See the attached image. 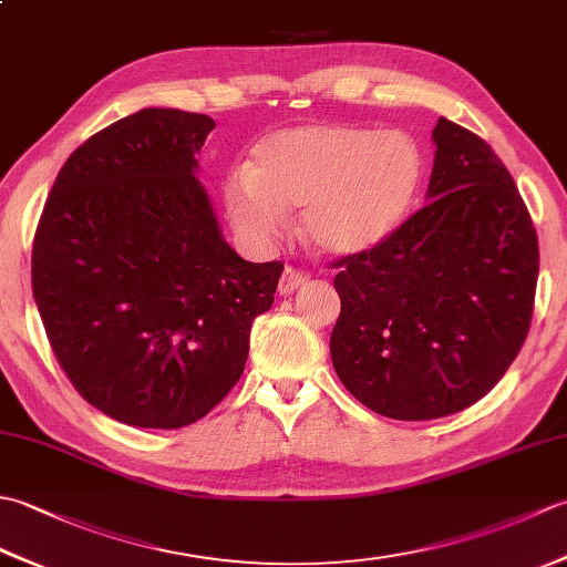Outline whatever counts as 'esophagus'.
Here are the masks:
<instances>
[{
  "instance_id": "esophagus-1",
  "label": "esophagus",
  "mask_w": 567,
  "mask_h": 567,
  "mask_svg": "<svg viewBox=\"0 0 567 567\" xmlns=\"http://www.w3.org/2000/svg\"><path fill=\"white\" fill-rule=\"evenodd\" d=\"M309 275L299 268H285L282 277H280V285H277V292L280 295H292L299 287L307 285Z\"/></svg>"
}]
</instances>
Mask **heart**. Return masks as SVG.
Returning <instances> with one entry per match:
<instances>
[{
	"mask_svg": "<svg viewBox=\"0 0 567 567\" xmlns=\"http://www.w3.org/2000/svg\"><path fill=\"white\" fill-rule=\"evenodd\" d=\"M424 177L402 131L309 124L265 136L246 175L226 183V207L250 238H270L285 212H305V234L327 256H358L388 240Z\"/></svg>",
	"mask_w": 567,
	"mask_h": 567,
	"instance_id": "1",
	"label": "heart"
}]
</instances>
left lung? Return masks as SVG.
I'll list each match as a JSON object with an SVG mask.
<instances>
[{"instance_id":"left-lung-1","label":"left lung","mask_w":567,"mask_h":567,"mask_svg":"<svg viewBox=\"0 0 567 567\" xmlns=\"http://www.w3.org/2000/svg\"><path fill=\"white\" fill-rule=\"evenodd\" d=\"M426 207L333 262L336 375L400 421L463 412L495 388L532 327L538 238L507 167L473 131L439 118Z\"/></svg>"}]
</instances>
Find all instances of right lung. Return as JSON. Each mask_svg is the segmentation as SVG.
<instances>
[{
    "instance_id": "1",
    "label": "right lung",
    "mask_w": 567,
    "mask_h": 567,
    "mask_svg": "<svg viewBox=\"0 0 567 567\" xmlns=\"http://www.w3.org/2000/svg\"><path fill=\"white\" fill-rule=\"evenodd\" d=\"M212 128L179 110L118 118L72 151L35 226L48 343L82 400L128 426L207 416L244 375L252 319L285 270L221 238L195 177Z\"/></svg>"
}]
</instances>
